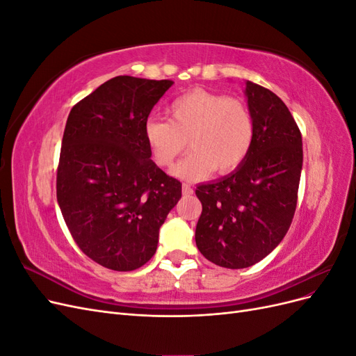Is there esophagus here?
Returning a JSON list of instances; mask_svg holds the SVG:
<instances>
[{
    "mask_svg": "<svg viewBox=\"0 0 356 356\" xmlns=\"http://www.w3.org/2000/svg\"><path fill=\"white\" fill-rule=\"evenodd\" d=\"M182 195H184V196H191L193 195V187L188 184V182H184V184H182Z\"/></svg>",
    "mask_w": 356,
    "mask_h": 356,
    "instance_id": "obj_1",
    "label": "esophagus"
}]
</instances>
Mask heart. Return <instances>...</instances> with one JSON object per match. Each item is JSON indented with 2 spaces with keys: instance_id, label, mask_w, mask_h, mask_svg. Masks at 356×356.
Wrapping results in <instances>:
<instances>
[{
  "instance_id": "1",
  "label": "heart",
  "mask_w": 356,
  "mask_h": 356,
  "mask_svg": "<svg viewBox=\"0 0 356 356\" xmlns=\"http://www.w3.org/2000/svg\"><path fill=\"white\" fill-rule=\"evenodd\" d=\"M165 118H149L144 135L154 163L169 168L184 153L193 152L177 166L182 178H199L213 170L225 175L243 165L255 138L254 115L242 99L207 90H193L172 101Z\"/></svg>"
}]
</instances>
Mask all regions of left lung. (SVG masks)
I'll return each instance as SVG.
<instances>
[{"label":"left lung","instance_id":"1","mask_svg":"<svg viewBox=\"0 0 356 356\" xmlns=\"http://www.w3.org/2000/svg\"><path fill=\"white\" fill-rule=\"evenodd\" d=\"M246 96L255 120L250 156L233 174L196 188V245L225 268L250 267L281 243L294 218L303 166L300 129L282 99L252 81Z\"/></svg>","mask_w":356,"mask_h":356}]
</instances>
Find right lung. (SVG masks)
Masks as SVG:
<instances>
[{
    "label": "right lung",
    "instance_id": "add662e5",
    "mask_svg": "<svg viewBox=\"0 0 356 356\" xmlns=\"http://www.w3.org/2000/svg\"><path fill=\"white\" fill-rule=\"evenodd\" d=\"M174 84L118 75L72 106L62 138L56 196L80 250L115 272L144 266L181 182L149 159L144 129Z\"/></svg>",
    "mask_w": 356,
    "mask_h": 356
}]
</instances>
